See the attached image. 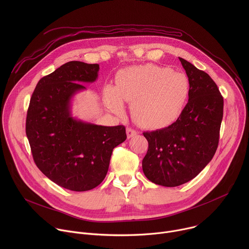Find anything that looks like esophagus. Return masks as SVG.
<instances>
[{"instance_id":"esophagus-1","label":"esophagus","mask_w":249,"mask_h":249,"mask_svg":"<svg viewBox=\"0 0 249 249\" xmlns=\"http://www.w3.org/2000/svg\"><path fill=\"white\" fill-rule=\"evenodd\" d=\"M126 132H127V137H128L129 139H130V138H133V137H135V136L138 134V132H137L136 130L132 129V128H127Z\"/></svg>"}]
</instances>
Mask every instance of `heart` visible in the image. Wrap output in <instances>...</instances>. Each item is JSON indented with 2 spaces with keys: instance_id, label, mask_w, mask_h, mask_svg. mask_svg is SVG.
Here are the masks:
<instances>
[{
  "instance_id": "b5f03b06",
  "label": "heart",
  "mask_w": 249,
  "mask_h": 249,
  "mask_svg": "<svg viewBox=\"0 0 249 249\" xmlns=\"http://www.w3.org/2000/svg\"><path fill=\"white\" fill-rule=\"evenodd\" d=\"M188 95L189 81L183 73L153 64L123 70L116 88L104 89V102L110 111L122 113V100L128 101L135 121L150 129L172 124L181 114Z\"/></svg>"
}]
</instances>
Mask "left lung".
<instances>
[{
	"label": "left lung",
	"instance_id": "obj_1",
	"mask_svg": "<svg viewBox=\"0 0 249 249\" xmlns=\"http://www.w3.org/2000/svg\"><path fill=\"white\" fill-rule=\"evenodd\" d=\"M189 81L188 102L168 127L144 132L149 149L142 166L147 178L175 187L196 177L214 157L220 138L224 98L212 78L179 58Z\"/></svg>",
	"mask_w": 249,
	"mask_h": 249
}]
</instances>
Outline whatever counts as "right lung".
Listing matches in <instances>:
<instances>
[{"instance_id": "1", "label": "right lung", "mask_w": 249, "mask_h": 249, "mask_svg": "<svg viewBox=\"0 0 249 249\" xmlns=\"http://www.w3.org/2000/svg\"><path fill=\"white\" fill-rule=\"evenodd\" d=\"M98 64L71 61L40 79L29 102L25 132L33 160L50 180L72 191L99 185L115 147L126 140L123 125L107 127L71 115V98L97 79Z\"/></svg>"}]
</instances>
